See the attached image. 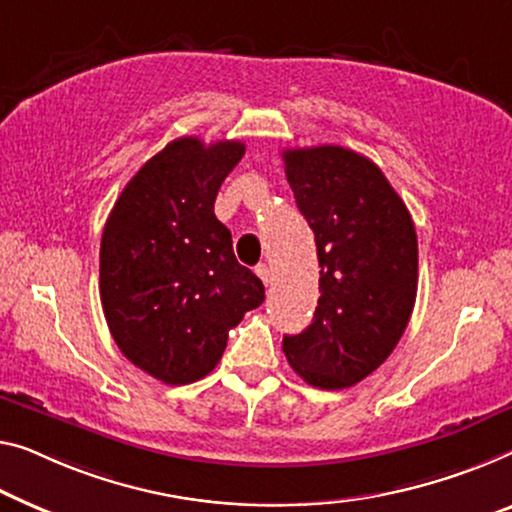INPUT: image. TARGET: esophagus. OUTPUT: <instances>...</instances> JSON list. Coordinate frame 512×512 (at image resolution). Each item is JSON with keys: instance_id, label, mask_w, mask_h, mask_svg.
I'll list each match as a JSON object with an SVG mask.
<instances>
[{"instance_id": "esophagus-1", "label": "esophagus", "mask_w": 512, "mask_h": 512, "mask_svg": "<svg viewBox=\"0 0 512 512\" xmlns=\"http://www.w3.org/2000/svg\"><path fill=\"white\" fill-rule=\"evenodd\" d=\"M255 271H257V276H259V278H262V282H264V285H266V287H269V285H271V276H273V273H271V266H266V264H259Z\"/></svg>"}]
</instances>
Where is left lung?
<instances>
[{"label": "left lung", "instance_id": "1", "mask_svg": "<svg viewBox=\"0 0 512 512\" xmlns=\"http://www.w3.org/2000/svg\"><path fill=\"white\" fill-rule=\"evenodd\" d=\"M296 207L315 232V317L282 338L296 375L324 391L349 388L386 361L407 329L418 289L414 220L384 172L352 149H285Z\"/></svg>", "mask_w": 512, "mask_h": 512}]
</instances>
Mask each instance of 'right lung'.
I'll use <instances>...</instances> for the list:
<instances>
[{"mask_svg":"<svg viewBox=\"0 0 512 512\" xmlns=\"http://www.w3.org/2000/svg\"><path fill=\"white\" fill-rule=\"evenodd\" d=\"M246 144L179 137L149 158L114 202L101 239V303L117 347L163 384L216 368L227 333L264 301L236 262L213 202Z\"/></svg>","mask_w":512,"mask_h":512,"instance_id":"add662e5","label":"right lung"}]
</instances>
